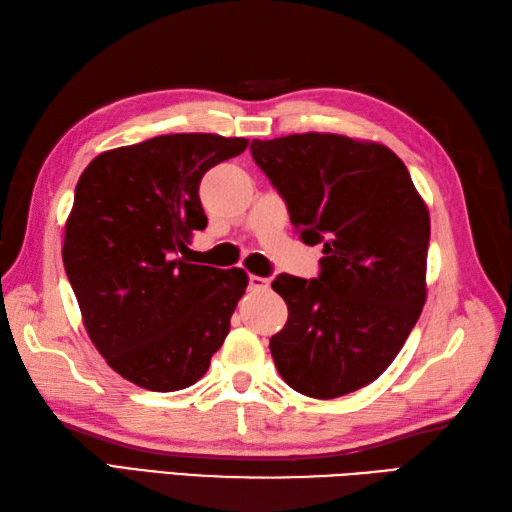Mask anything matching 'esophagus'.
<instances>
[{"label":"esophagus","instance_id":"obj_1","mask_svg":"<svg viewBox=\"0 0 512 512\" xmlns=\"http://www.w3.org/2000/svg\"><path fill=\"white\" fill-rule=\"evenodd\" d=\"M268 286H270V279H266V277L250 275V279H248V288L253 290V292H262V290H268Z\"/></svg>","mask_w":512,"mask_h":512}]
</instances>
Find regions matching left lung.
<instances>
[{"instance_id": "8db88e82", "label": "left lung", "mask_w": 512, "mask_h": 512, "mask_svg": "<svg viewBox=\"0 0 512 512\" xmlns=\"http://www.w3.org/2000/svg\"><path fill=\"white\" fill-rule=\"evenodd\" d=\"M303 242L323 244L319 279L281 273L288 321L270 339L277 372L330 400L385 372L427 301L429 209L389 147L341 134L253 140Z\"/></svg>"}]
</instances>
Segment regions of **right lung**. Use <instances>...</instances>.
<instances>
[{
	"label": "right lung",
	"mask_w": 512,
	"mask_h": 512,
	"mask_svg": "<svg viewBox=\"0 0 512 512\" xmlns=\"http://www.w3.org/2000/svg\"><path fill=\"white\" fill-rule=\"evenodd\" d=\"M246 147L217 134L156 136L103 151L76 182L63 266L90 341L129 383H198L231 330L248 275L178 253L206 228L202 176Z\"/></svg>",
	"instance_id": "obj_1"
}]
</instances>
